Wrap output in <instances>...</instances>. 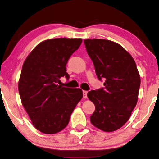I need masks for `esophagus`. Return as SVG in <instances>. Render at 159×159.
<instances>
[{
    "label": "esophagus",
    "instance_id": "1",
    "mask_svg": "<svg viewBox=\"0 0 159 159\" xmlns=\"http://www.w3.org/2000/svg\"><path fill=\"white\" fill-rule=\"evenodd\" d=\"M83 98L84 99H87L88 98V91H83Z\"/></svg>",
    "mask_w": 159,
    "mask_h": 159
}]
</instances>
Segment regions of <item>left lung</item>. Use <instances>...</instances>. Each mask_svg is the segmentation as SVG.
<instances>
[{
  "instance_id": "obj_1",
  "label": "left lung",
  "mask_w": 159,
  "mask_h": 159,
  "mask_svg": "<svg viewBox=\"0 0 159 159\" xmlns=\"http://www.w3.org/2000/svg\"><path fill=\"white\" fill-rule=\"evenodd\" d=\"M86 50L104 88L91 90L88 97L95 106L90 122L106 132L119 129L129 120L136 106L140 76L133 57L111 40L87 39Z\"/></svg>"
}]
</instances>
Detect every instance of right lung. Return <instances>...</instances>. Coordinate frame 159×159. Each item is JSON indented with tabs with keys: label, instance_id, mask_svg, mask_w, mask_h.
I'll use <instances>...</instances> for the list:
<instances>
[{
	"label": "right lung",
	"instance_id": "1",
	"mask_svg": "<svg viewBox=\"0 0 159 159\" xmlns=\"http://www.w3.org/2000/svg\"><path fill=\"white\" fill-rule=\"evenodd\" d=\"M81 43L80 38L47 39L24 62L18 83L20 97L32 124L42 133L55 134L64 129L82 99L81 89L57 84L61 77L69 79L66 65Z\"/></svg>",
	"mask_w": 159,
	"mask_h": 159
}]
</instances>
